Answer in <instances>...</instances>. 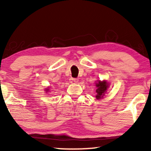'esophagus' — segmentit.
Masks as SVG:
<instances>
[{
	"mask_svg": "<svg viewBox=\"0 0 151 151\" xmlns=\"http://www.w3.org/2000/svg\"><path fill=\"white\" fill-rule=\"evenodd\" d=\"M70 82L72 83V84H76V83L78 82V79H74V78H70Z\"/></svg>",
	"mask_w": 151,
	"mask_h": 151,
	"instance_id": "34e87169",
	"label": "esophagus"
}]
</instances>
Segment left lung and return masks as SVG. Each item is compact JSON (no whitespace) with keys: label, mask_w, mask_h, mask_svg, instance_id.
<instances>
[{"label":"left lung","mask_w":151,"mask_h":151,"mask_svg":"<svg viewBox=\"0 0 151 151\" xmlns=\"http://www.w3.org/2000/svg\"><path fill=\"white\" fill-rule=\"evenodd\" d=\"M96 86L97 88L96 90V92L97 93L96 98V99H101L104 97L105 93L106 92L107 89L109 88V84L105 80L102 81L98 80V82L96 83Z\"/></svg>","instance_id":"1"}]
</instances>
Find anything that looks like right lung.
<instances>
[{
    "label": "right lung",
    "instance_id": "obj_1",
    "mask_svg": "<svg viewBox=\"0 0 151 151\" xmlns=\"http://www.w3.org/2000/svg\"><path fill=\"white\" fill-rule=\"evenodd\" d=\"M49 88H47V89H45V91H49Z\"/></svg>",
    "mask_w": 151,
    "mask_h": 151
}]
</instances>
